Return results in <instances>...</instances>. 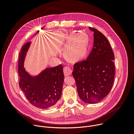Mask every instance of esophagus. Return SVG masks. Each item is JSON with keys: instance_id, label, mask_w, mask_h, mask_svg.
<instances>
[{"instance_id": "34e87169", "label": "esophagus", "mask_w": 134, "mask_h": 134, "mask_svg": "<svg viewBox=\"0 0 134 134\" xmlns=\"http://www.w3.org/2000/svg\"><path fill=\"white\" fill-rule=\"evenodd\" d=\"M64 72L65 76H67L71 74L72 70L68 66H65L64 69Z\"/></svg>"}]
</instances>
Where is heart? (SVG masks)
Segmentation results:
<instances>
[{"label":"heart","mask_w":134,"mask_h":134,"mask_svg":"<svg viewBox=\"0 0 134 134\" xmlns=\"http://www.w3.org/2000/svg\"><path fill=\"white\" fill-rule=\"evenodd\" d=\"M87 48V40L85 37H82L72 48L68 49L66 53V58L72 62L80 60L85 57Z\"/></svg>","instance_id":"obj_1"}]
</instances>
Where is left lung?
<instances>
[{
  "mask_svg": "<svg viewBox=\"0 0 134 134\" xmlns=\"http://www.w3.org/2000/svg\"><path fill=\"white\" fill-rule=\"evenodd\" d=\"M94 32L93 48L87 59L74 65L72 75L80 99L96 103L110 93L114 82V55L106 37L97 29Z\"/></svg>",
  "mask_w": 134,
  "mask_h": 134,
  "instance_id": "1",
  "label": "left lung"
}]
</instances>
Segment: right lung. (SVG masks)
Listing matches in <instances>:
<instances>
[{
    "label": "right lung",
    "instance_id": "right-lung-1",
    "mask_svg": "<svg viewBox=\"0 0 134 134\" xmlns=\"http://www.w3.org/2000/svg\"><path fill=\"white\" fill-rule=\"evenodd\" d=\"M30 43L25 44L19 53V86L31 104L40 109H48L55 105L60 99L64 81L63 67L59 65L47 68L34 77L29 75L23 66Z\"/></svg>",
    "mask_w": 134,
    "mask_h": 134
}]
</instances>
